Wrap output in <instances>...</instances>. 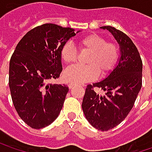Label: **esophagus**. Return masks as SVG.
<instances>
[{
    "label": "esophagus",
    "mask_w": 152,
    "mask_h": 152,
    "mask_svg": "<svg viewBox=\"0 0 152 152\" xmlns=\"http://www.w3.org/2000/svg\"><path fill=\"white\" fill-rule=\"evenodd\" d=\"M77 84L76 83H69V89H72V88H74L75 86H76Z\"/></svg>",
    "instance_id": "esophagus-1"
}]
</instances>
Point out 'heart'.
<instances>
[{"label": "heart", "instance_id": "heart-1", "mask_svg": "<svg viewBox=\"0 0 152 152\" xmlns=\"http://www.w3.org/2000/svg\"><path fill=\"white\" fill-rule=\"evenodd\" d=\"M78 45L81 49L91 52L86 63L87 65H76L68 69L64 78L68 82L79 83L100 76H106L118 64L120 60V48L113 42H106V38L99 34H89L80 38ZM61 61L66 65H71L76 61L75 46L70 42L65 43L60 51Z\"/></svg>", "mask_w": 152, "mask_h": 152}]
</instances>
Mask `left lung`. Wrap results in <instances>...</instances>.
Instances as JSON below:
<instances>
[{
    "mask_svg": "<svg viewBox=\"0 0 152 152\" xmlns=\"http://www.w3.org/2000/svg\"><path fill=\"white\" fill-rule=\"evenodd\" d=\"M117 40L121 57L113 70L104 80L88 84L82 108L95 129L107 131L119 125L129 113L142 87V62L137 46L124 32L112 26H102ZM106 91L102 96L94 89Z\"/></svg>",
    "mask_w": 152,
    "mask_h": 152,
    "instance_id": "left-lung-1",
    "label": "left lung"
}]
</instances>
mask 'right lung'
Here are the masks:
<instances>
[{
    "label": "right lung",
    "instance_id": "right-lung-1",
    "mask_svg": "<svg viewBox=\"0 0 152 152\" xmlns=\"http://www.w3.org/2000/svg\"><path fill=\"white\" fill-rule=\"evenodd\" d=\"M75 35L72 28L45 23L29 31L11 56L9 84L12 101L20 118L32 129L50 125L63 106L69 87L49 82L61 75V48Z\"/></svg>",
    "mask_w": 152,
    "mask_h": 152
}]
</instances>
